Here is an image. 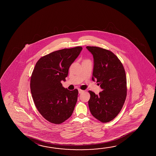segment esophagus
<instances>
[{
	"label": "esophagus",
	"instance_id": "34e87169",
	"mask_svg": "<svg viewBox=\"0 0 156 156\" xmlns=\"http://www.w3.org/2000/svg\"><path fill=\"white\" fill-rule=\"evenodd\" d=\"M84 91V90H82L80 89H78V92H79V94H82V93H83Z\"/></svg>",
	"mask_w": 156,
	"mask_h": 156
}]
</instances>
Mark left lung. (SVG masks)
I'll use <instances>...</instances> for the list:
<instances>
[{
	"mask_svg": "<svg viewBox=\"0 0 156 156\" xmlns=\"http://www.w3.org/2000/svg\"><path fill=\"white\" fill-rule=\"evenodd\" d=\"M87 48L94 57L92 80H97L102 91H89L90 111L96 119L108 122L119 114L127 96V79L123 65L112 51L94 46Z\"/></svg>",
	"mask_w": 156,
	"mask_h": 156,
	"instance_id": "obj_1",
	"label": "left lung"
}]
</instances>
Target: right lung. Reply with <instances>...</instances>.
Wrapping results in <instances>:
<instances>
[{
  "label": "right lung",
  "instance_id": "1",
  "mask_svg": "<svg viewBox=\"0 0 156 156\" xmlns=\"http://www.w3.org/2000/svg\"><path fill=\"white\" fill-rule=\"evenodd\" d=\"M82 49L79 46L53 51L41 57L34 69L30 79L34 102L49 122H64L74 110L78 91L64 88L61 81H66L69 67Z\"/></svg>",
  "mask_w": 156,
  "mask_h": 156
}]
</instances>
